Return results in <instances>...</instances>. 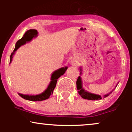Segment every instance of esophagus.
Here are the masks:
<instances>
[{"instance_id": "34e87169", "label": "esophagus", "mask_w": 132, "mask_h": 132, "mask_svg": "<svg viewBox=\"0 0 132 132\" xmlns=\"http://www.w3.org/2000/svg\"><path fill=\"white\" fill-rule=\"evenodd\" d=\"M71 64L72 66H78V62L76 59H73L71 61Z\"/></svg>"}]
</instances>
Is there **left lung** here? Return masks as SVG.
Wrapping results in <instances>:
<instances>
[{
	"label": "left lung",
	"instance_id": "left-lung-1",
	"mask_svg": "<svg viewBox=\"0 0 132 132\" xmlns=\"http://www.w3.org/2000/svg\"><path fill=\"white\" fill-rule=\"evenodd\" d=\"M80 71H81L80 75H81V74H82L81 68H80ZM117 86H116V87H117ZM76 86H77V89H78V92L79 93V94L81 95L83 99H87V100H92V101L100 100V99H102V97H101L100 95H97V94H95L90 93V92L86 91V90H85L84 89L82 88V80H81V78L80 76L78 77V79H77ZM110 93H111V92H110ZM109 94H110V93L108 94L104 95V97H106L108 96Z\"/></svg>",
	"mask_w": 132,
	"mask_h": 132
}]
</instances>
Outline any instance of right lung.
<instances>
[{
  "label": "right lung",
  "instance_id": "obj_1",
  "mask_svg": "<svg viewBox=\"0 0 132 132\" xmlns=\"http://www.w3.org/2000/svg\"><path fill=\"white\" fill-rule=\"evenodd\" d=\"M38 35V31L37 30H34V29H30L28 31H27V32L24 34L23 37L20 40L17 41L15 44V47L14 50L12 53L11 55H10V63H11V61H12L13 56L14 55L15 52L22 45H24L27 43V42H30L33 39V38H35L37 37ZM68 69V67L65 66V67L60 68V69H57L55 71H54L53 72V74L51 75V81L50 82L49 85H48V87L46 90H45L43 92H42V94L38 95H25L19 93V95L20 97H22L23 99L28 100V101H44V100H46L50 97V95L51 94L53 93V90L54 88H55L56 85V82L57 81V79L60 78V76H61L62 75H63L64 74V72H66V69Z\"/></svg>",
  "mask_w": 132,
  "mask_h": 132
}]
</instances>
